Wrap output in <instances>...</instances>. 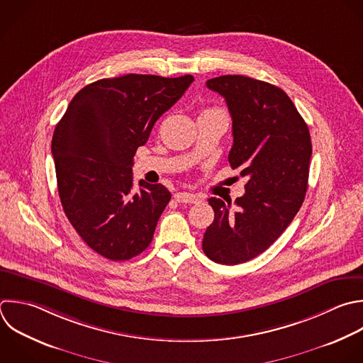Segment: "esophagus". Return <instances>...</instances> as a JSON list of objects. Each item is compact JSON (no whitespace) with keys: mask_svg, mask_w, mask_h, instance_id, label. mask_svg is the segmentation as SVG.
<instances>
[{"mask_svg":"<svg viewBox=\"0 0 363 363\" xmlns=\"http://www.w3.org/2000/svg\"><path fill=\"white\" fill-rule=\"evenodd\" d=\"M174 200L177 203H189V204H194V203H199L201 200L200 196L197 194H193V193H187V191H177L174 194Z\"/></svg>","mask_w":363,"mask_h":363,"instance_id":"1","label":"esophagus"}]
</instances>
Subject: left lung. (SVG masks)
<instances>
[{
    "instance_id": "obj_1",
    "label": "left lung",
    "mask_w": 363,
    "mask_h": 363,
    "mask_svg": "<svg viewBox=\"0 0 363 363\" xmlns=\"http://www.w3.org/2000/svg\"><path fill=\"white\" fill-rule=\"evenodd\" d=\"M233 119V169L247 177L235 199H208L214 220L203 237L204 254L218 264L235 265L264 252L301 208L309 176L312 145L308 126L289 96L268 82L242 75L208 79Z\"/></svg>"
}]
</instances>
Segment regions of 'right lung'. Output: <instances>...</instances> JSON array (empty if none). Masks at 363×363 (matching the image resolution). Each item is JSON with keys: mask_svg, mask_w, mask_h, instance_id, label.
<instances>
[{"mask_svg": "<svg viewBox=\"0 0 363 363\" xmlns=\"http://www.w3.org/2000/svg\"><path fill=\"white\" fill-rule=\"evenodd\" d=\"M193 81L138 74L99 79L74 96L55 128L51 150L64 211L108 259H130L153 240L172 194L145 180L135 191L133 156Z\"/></svg>", "mask_w": 363, "mask_h": 363, "instance_id": "add662e5", "label": "right lung"}]
</instances>
